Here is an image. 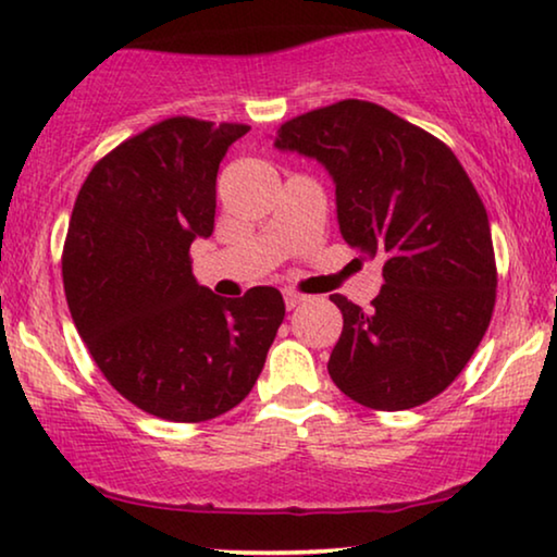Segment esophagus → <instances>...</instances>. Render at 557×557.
Masks as SVG:
<instances>
[{
  "mask_svg": "<svg viewBox=\"0 0 557 557\" xmlns=\"http://www.w3.org/2000/svg\"><path fill=\"white\" fill-rule=\"evenodd\" d=\"M284 301H286V309H294V307H299V304L307 301V296H301V294L292 292V288H286V292H284Z\"/></svg>",
  "mask_w": 557,
  "mask_h": 557,
  "instance_id": "1",
  "label": "esophagus"
}]
</instances>
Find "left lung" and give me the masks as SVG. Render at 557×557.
Wrapping results in <instances>:
<instances>
[{"instance_id": "left-lung-1", "label": "left lung", "mask_w": 557, "mask_h": 557, "mask_svg": "<svg viewBox=\"0 0 557 557\" xmlns=\"http://www.w3.org/2000/svg\"><path fill=\"white\" fill-rule=\"evenodd\" d=\"M273 147L330 172L339 233L383 263L370 309L345 296L330 375L372 410H408L454 383L490 326V218L454 151L383 106L339 101L286 121Z\"/></svg>"}]
</instances>
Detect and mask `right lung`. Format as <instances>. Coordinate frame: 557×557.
<instances>
[{"mask_svg": "<svg viewBox=\"0 0 557 557\" xmlns=\"http://www.w3.org/2000/svg\"><path fill=\"white\" fill-rule=\"evenodd\" d=\"M250 126L166 119L83 182L63 250L81 339L136 408L174 423L227 413L261 375L286 307L273 286L223 299L195 281L189 246L215 227L223 157Z\"/></svg>", "mask_w": 557, "mask_h": 557, "instance_id": "obj_1", "label": "right lung"}]
</instances>
